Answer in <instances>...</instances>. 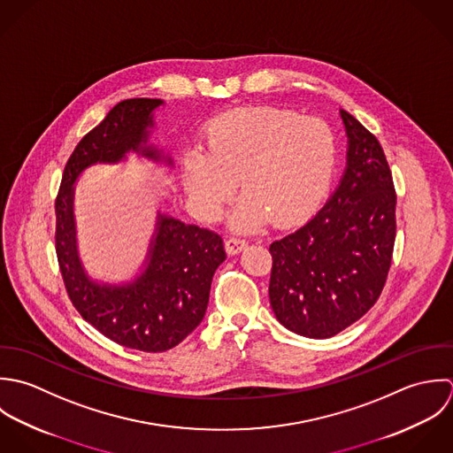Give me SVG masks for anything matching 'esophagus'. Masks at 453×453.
Listing matches in <instances>:
<instances>
[{"instance_id": "obj_1", "label": "esophagus", "mask_w": 453, "mask_h": 453, "mask_svg": "<svg viewBox=\"0 0 453 453\" xmlns=\"http://www.w3.org/2000/svg\"><path fill=\"white\" fill-rule=\"evenodd\" d=\"M245 247H247V242H245V240H240V238H229V240L226 242V250H227L229 256L240 254Z\"/></svg>"}]
</instances>
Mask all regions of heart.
<instances>
[{
    "mask_svg": "<svg viewBox=\"0 0 453 453\" xmlns=\"http://www.w3.org/2000/svg\"><path fill=\"white\" fill-rule=\"evenodd\" d=\"M336 138L320 120L278 108H245L220 117L208 147L183 157L187 196L204 220H215L240 179L245 192L231 211L234 231H256L272 219L285 226L317 208L334 173Z\"/></svg>",
    "mask_w": 453,
    "mask_h": 453,
    "instance_id": "b5f03b06",
    "label": "heart"
}]
</instances>
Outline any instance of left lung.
<instances>
[{
  "mask_svg": "<svg viewBox=\"0 0 453 453\" xmlns=\"http://www.w3.org/2000/svg\"><path fill=\"white\" fill-rule=\"evenodd\" d=\"M349 138L347 168L326 204L299 229L270 245V303L288 331L324 340L380 297L395 240V190L383 149L340 110Z\"/></svg>",
  "mask_w": 453,
  "mask_h": 453,
  "instance_id": "left-lung-1",
  "label": "left lung"
}]
</instances>
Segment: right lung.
Instances as JSON below:
<instances>
[{"label":"right lung","instance_id":"add662e5","mask_svg":"<svg viewBox=\"0 0 453 453\" xmlns=\"http://www.w3.org/2000/svg\"><path fill=\"white\" fill-rule=\"evenodd\" d=\"M163 99L133 97L115 104L70 156L56 199V252L68 296L79 313L111 342L142 352L177 347L203 320L215 270L226 261L222 238L157 211L140 273L124 283L88 274L77 245L75 183L94 165H119L129 154L173 168L149 143Z\"/></svg>","mask_w":453,"mask_h":453}]
</instances>
